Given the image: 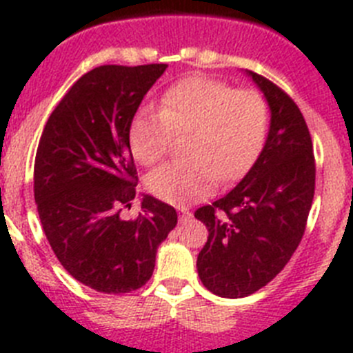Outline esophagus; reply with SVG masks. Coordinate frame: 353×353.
Instances as JSON below:
<instances>
[{
  "label": "esophagus",
  "mask_w": 353,
  "mask_h": 353,
  "mask_svg": "<svg viewBox=\"0 0 353 353\" xmlns=\"http://www.w3.org/2000/svg\"><path fill=\"white\" fill-rule=\"evenodd\" d=\"M191 212H189V208H185V207H180L179 208V221L180 223H185V221H189L191 219Z\"/></svg>",
  "instance_id": "1"
}]
</instances>
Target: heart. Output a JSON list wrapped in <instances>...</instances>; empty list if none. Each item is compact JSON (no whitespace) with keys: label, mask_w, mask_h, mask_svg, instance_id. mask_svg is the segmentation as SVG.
<instances>
[{"label":"heart","mask_w":353,"mask_h":353,"mask_svg":"<svg viewBox=\"0 0 353 353\" xmlns=\"http://www.w3.org/2000/svg\"><path fill=\"white\" fill-rule=\"evenodd\" d=\"M269 109L260 93L235 90L212 77H189L168 90L161 109H141L129 127V143L143 164L166 155L173 134L189 132L191 159L162 164L146 179L155 198L173 205L191 203L214 191L221 174L235 179L261 150Z\"/></svg>","instance_id":"1"}]
</instances>
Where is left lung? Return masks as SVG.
<instances>
[{
  "mask_svg": "<svg viewBox=\"0 0 353 353\" xmlns=\"http://www.w3.org/2000/svg\"><path fill=\"white\" fill-rule=\"evenodd\" d=\"M245 76L269 105V134L244 179L194 214L208 228L198 276L205 288L226 299L248 297L285 269L301 244L314 196L313 143L301 109L263 76L251 70Z\"/></svg>",
  "mask_w": 353,
  "mask_h": 353,
  "instance_id": "left-lung-1",
  "label": "left lung"
}]
</instances>
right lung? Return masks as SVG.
<instances>
[{"label": "right lung", "mask_w": 353, "mask_h": 353, "mask_svg": "<svg viewBox=\"0 0 353 353\" xmlns=\"http://www.w3.org/2000/svg\"><path fill=\"white\" fill-rule=\"evenodd\" d=\"M168 65H102L76 81L43 127L35 157V203L63 269L101 293L148 281L176 210L141 194L138 219L121 217L136 198L129 127Z\"/></svg>", "instance_id": "1"}]
</instances>
